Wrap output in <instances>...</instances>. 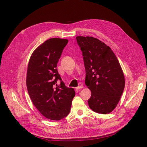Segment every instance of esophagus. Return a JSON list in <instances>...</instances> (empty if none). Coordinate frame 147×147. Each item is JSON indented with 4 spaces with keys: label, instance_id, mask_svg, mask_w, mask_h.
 I'll list each match as a JSON object with an SVG mask.
<instances>
[{
    "label": "esophagus",
    "instance_id": "esophagus-1",
    "mask_svg": "<svg viewBox=\"0 0 147 147\" xmlns=\"http://www.w3.org/2000/svg\"><path fill=\"white\" fill-rule=\"evenodd\" d=\"M82 88H83V86L82 85H80V86H79L76 88L77 90H80V89H82Z\"/></svg>",
    "mask_w": 147,
    "mask_h": 147
}]
</instances>
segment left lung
<instances>
[{"label":"left lung","instance_id":"8db88e82","mask_svg":"<svg viewBox=\"0 0 147 147\" xmlns=\"http://www.w3.org/2000/svg\"><path fill=\"white\" fill-rule=\"evenodd\" d=\"M86 70L85 84L91 91L88 105L94 112L107 114L115 109L125 85L117 57L109 46L92 37L78 36Z\"/></svg>","mask_w":147,"mask_h":147}]
</instances>
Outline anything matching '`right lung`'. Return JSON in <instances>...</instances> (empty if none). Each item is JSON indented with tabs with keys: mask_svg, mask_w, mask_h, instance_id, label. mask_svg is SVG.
Here are the masks:
<instances>
[{
	"mask_svg": "<svg viewBox=\"0 0 147 147\" xmlns=\"http://www.w3.org/2000/svg\"><path fill=\"white\" fill-rule=\"evenodd\" d=\"M68 42L47 40L32 53L28 67L26 85L31 100L43 116L55 121L67 116L75 95L74 88L65 86L56 69Z\"/></svg>",
	"mask_w": 147,
	"mask_h": 147,
	"instance_id": "add662e5",
	"label": "right lung"
}]
</instances>
